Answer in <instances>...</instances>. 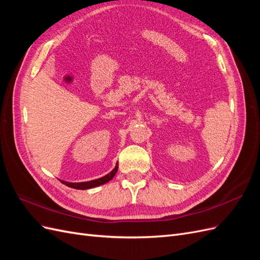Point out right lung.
I'll return each instance as SVG.
<instances>
[{
	"mask_svg": "<svg viewBox=\"0 0 260 260\" xmlns=\"http://www.w3.org/2000/svg\"><path fill=\"white\" fill-rule=\"evenodd\" d=\"M118 170V165L115 167V169H113L108 175L102 177L100 179L96 180H92V181H88V182H79V183H72V182H65V181H61L62 183L66 184L69 187H74L77 188V190H86V188H91V187H95L99 185L104 184L106 182H108L109 180H112L114 178V176L116 175V172Z\"/></svg>",
	"mask_w": 260,
	"mask_h": 260,
	"instance_id": "right-lung-1",
	"label": "right lung"
}]
</instances>
